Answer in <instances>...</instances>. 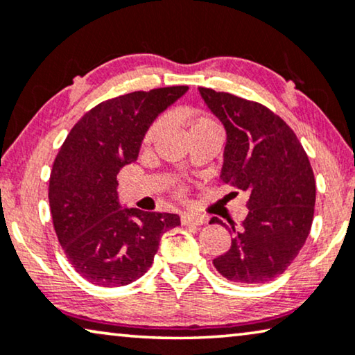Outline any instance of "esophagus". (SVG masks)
Listing matches in <instances>:
<instances>
[{
    "label": "esophagus",
    "mask_w": 355,
    "mask_h": 355,
    "mask_svg": "<svg viewBox=\"0 0 355 355\" xmlns=\"http://www.w3.org/2000/svg\"><path fill=\"white\" fill-rule=\"evenodd\" d=\"M207 222V218L204 216H198V214H183L182 216V225H191V227H198V225H204Z\"/></svg>",
    "instance_id": "34e87169"
}]
</instances>
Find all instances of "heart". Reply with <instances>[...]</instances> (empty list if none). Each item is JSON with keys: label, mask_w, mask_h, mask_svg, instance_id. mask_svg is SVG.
<instances>
[{"label": "heart", "mask_w": 355, "mask_h": 355, "mask_svg": "<svg viewBox=\"0 0 355 355\" xmlns=\"http://www.w3.org/2000/svg\"><path fill=\"white\" fill-rule=\"evenodd\" d=\"M184 121L188 123L189 132H194V130H199V128L218 127L214 119H211L209 116H204V114H201V116H189V114H184ZM164 123H166L164 117H159L148 127V130L143 135V146H149V144L159 137V133H161L164 128Z\"/></svg>", "instance_id": "1"}]
</instances>
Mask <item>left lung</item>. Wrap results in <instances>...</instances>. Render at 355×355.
<instances>
[{
    "label": "left lung",
    "mask_w": 355,
    "mask_h": 355,
    "mask_svg": "<svg viewBox=\"0 0 355 355\" xmlns=\"http://www.w3.org/2000/svg\"><path fill=\"white\" fill-rule=\"evenodd\" d=\"M227 130L222 182L249 193L241 228L228 227L232 246L214 259L234 283H266L286 270L311 233L315 178L296 133L261 103L199 88Z\"/></svg>",
    "instance_id": "1"
}]
</instances>
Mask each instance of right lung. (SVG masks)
<instances>
[{
    "label": "right lung",
    "instance_id": "add662e5",
    "mask_svg": "<svg viewBox=\"0 0 355 355\" xmlns=\"http://www.w3.org/2000/svg\"><path fill=\"white\" fill-rule=\"evenodd\" d=\"M188 92L166 87L107 99L69 132L49 177V207L64 254L85 279L125 286L151 267L159 241L180 225L175 214L121 209L117 173L137 161L143 135Z\"/></svg>",
    "mask_w": 355,
    "mask_h": 355
}]
</instances>
